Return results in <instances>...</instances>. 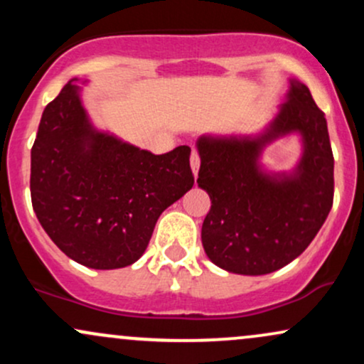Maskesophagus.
Returning a JSON list of instances; mask_svg holds the SVG:
<instances>
[{"mask_svg":"<svg viewBox=\"0 0 364 364\" xmlns=\"http://www.w3.org/2000/svg\"><path fill=\"white\" fill-rule=\"evenodd\" d=\"M198 169H200V157H198V152L193 149L191 150V171H193L195 178L196 174H198Z\"/></svg>","mask_w":364,"mask_h":364,"instance_id":"34e87169","label":"esophagus"}]
</instances>
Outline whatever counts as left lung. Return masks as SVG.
I'll return each instance as SVG.
<instances>
[{"mask_svg":"<svg viewBox=\"0 0 364 364\" xmlns=\"http://www.w3.org/2000/svg\"><path fill=\"white\" fill-rule=\"evenodd\" d=\"M300 135L304 152L287 173L261 166L267 144ZM198 186L210 196L202 225L207 257L241 275L275 272L298 258L327 219L333 202V156L327 119L310 89L289 78L286 101L258 135H202Z\"/></svg>","mask_w":364,"mask_h":364,"instance_id":"8db88e82","label":"left lung"}]
</instances>
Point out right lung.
<instances>
[{"mask_svg": "<svg viewBox=\"0 0 364 364\" xmlns=\"http://www.w3.org/2000/svg\"><path fill=\"white\" fill-rule=\"evenodd\" d=\"M75 82L41 118L31 152L32 207L66 257L90 269H121L139 260L159 215L193 186L191 149L156 156L101 132Z\"/></svg>", "mask_w": 364, "mask_h": 364, "instance_id": "1", "label": "right lung"}]
</instances>
